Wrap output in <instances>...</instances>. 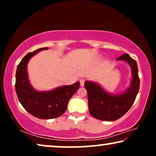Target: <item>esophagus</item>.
I'll return each instance as SVG.
<instances>
[{
    "label": "esophagus",
    "instance_id": "1",
    "mask_svg": "<svg viewBox=\"0 0 156 156\" xmlns=\"http://www.w3.org/2000/svg\"><path fill=\"white\" fill-rule=\"evenodd\" d=\"M80 85L81 87H83L84 85V82H85V80H84V79H81V80H80Z\"/></svg>",
    "mask_w": 156,
    "mask_h": 156
}]
</instances>
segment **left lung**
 Segmentation results:
<instances>
[{
    "label": "left lung",
    "mask_w": 156,
    "mask_h": 156,
    "mask_svg": "<svg viewBox=\"0 0 156 156\" xmlns=\"http://www.w3.org/2000/svg\"><path fill=\"white\" fill-rule=\"evenodd\" d=\"M117 60H123L129 64L131 68V86L120 94H110L94 82L86 81L84 87L88 95L89 111L95 119L112 121L122 117L135 101L140 87V79L136 61L128 54L119 57Z\"/></svg>",
    "instance_id": "1"
}]
</instances>
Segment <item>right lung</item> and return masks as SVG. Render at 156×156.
Wrapping results in <instances>:
<instances>
[{
  "label": "right lung",
  "mask_w": 156,
  "mask_h": 156,
  "mask_svg": "<svg viewBox=\"0 0 156 156\" xmlns=\"http://www.w3.org/2000/svg\"><path fill=\"white\" fill-rule=\"evenodd\" d=\"M48 48L37 49L23 57L17 67L16 91L19 101L29 114L40 119H55L66 112L69 100L80 88L77 82L69 86L59 87L49 91H37L30 84L27 65L33 55Z\"/></svg>",
  "instance_id": "1"
}]
</instances>
